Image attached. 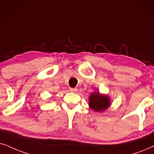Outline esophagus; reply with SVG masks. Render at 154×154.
Here are the masks:
<instances>
[{
  "mask_svg": "<svg viewBox=\"0 0 154 154\" xmlns=\"http://www.w3.org/2000/svg\"><path fill=\"white\" fill-rule=\"evenodd\" d=\"M69 91H70L71 92H74V93H75V92H77L78 91V90H77V89H74V88H70L69 89Z\"/></svg>",
  "mask_w": 154,
  "mask_h": 154,
  "instance_id": "obj_1",
  "label": "esophagus"
}]
</instances>
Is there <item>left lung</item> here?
I'll return each instance as SVG.
<instances>
[{"mask_svg": "<svg viewBox=\"0 0 154 154\" xmlns=\"http://www.w3.org/2000/svg\"><path fill=\"white\" fill-rule=\"evenodd\" d=\"M111 105L110 97L106 94H101L99 91L90 94L89 98V108L96 112H103Z\"/></svg>", "mask_w": 154, "mask_h": 154, "instance_id": "1", "label": "left lung"}]
</instances>
